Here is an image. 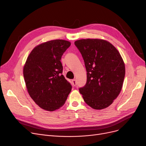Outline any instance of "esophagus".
Returning a JSON list of instances; mask_svg holds the SVG:
<instances>
[{"label": "esophagus", "mask_w": 146, "mask_h": 146, "mask_svg": "<svg viewBox=\"0 0 146 146\" xmlns=\"http://www.w3.org/2000/svg\"><path fill=\"white\" fill-rule=\"evenodd\" d=\"M72 85H73L74 86H76V85H77V83H76V80L75 79H73V80H72Z\"/></svg>", "instance_id": "1"}]
</instances>
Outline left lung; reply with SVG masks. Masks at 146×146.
I'll return each instance as SVG.
<instances>
[{"label":"left lung","instance_id":"1","mask_svg":"<svg viewBox=\"0 0 146 146\" xmlns=\"http://www.w3.org/2000/svg\"><path fill=\"white\" fill-rule=\"evenodd\" d=\"M74 44L87 72L86 85L79 89L83 100L95 110L106 108L121 90L125 74L124 61L117 48L107 41L82 39Z\"/></svg>","mask_w":146,"mask_h":146}]
</instances>
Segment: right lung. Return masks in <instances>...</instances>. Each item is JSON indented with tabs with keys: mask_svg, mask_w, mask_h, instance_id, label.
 Instances as JSON below:
<instances>
[{
	"mask_svg": "<svg viewBox=\"0 0 146 146\" xmlns=\"http://www.w3.org/2000/svg\"><path fill=\"white\" fill-rule=\"evenodd\" d=\"M70 45L63 40L47 41L37 45L27 58L23 71L26 86L31 98L43 110L59 109L71 92L60 61Z\"/></svg>",
	"mask_w": 146,
	"mask_h": 146,
	"instance_id": "1",
	"label": "right lung"
}]
</instances>
